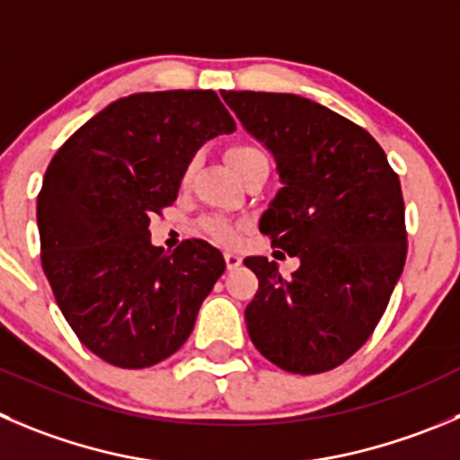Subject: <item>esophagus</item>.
Returning <instances> with one entry per match:
<instances>
[{"mask_svg":"<svg viewBox=\"0 0 460 460\" xmlns=\"http://www.w3.org/2000/svg\"><path fill=\"white\" fill-rule=\"evenodd\" d=\"M226 266L227 270H234L242 266V257L237 255V252H226Z\"/></svg>","mask_w":460,"mask_h":460,"instance_id":"esophagus-1","label":"esophagus"}]
</instances>
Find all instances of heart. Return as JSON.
Here are the masks:
<instances>
[{
	"mask_svg": "<svg viewBox=\"0 0 460 460\" xmlns=\"http://www.w3.org/2000/svg\"><path fill=\"white\" fill-rule=\"evenodd\" d=\"M255 155H261L255 146H234L233 151L227 153V160H230L233 169H237L239 164H243V162L251 160V157ZM200 230H203L209 239H214V242L218 243H226V246L234 243L239 237L237 226L218 217H205L203 221H200Z\"/></svg>",
	"mask_w": 460,
	"mask_h": 460,
	"instance_id": "b5f03b06",
	"label": "heart"
}]
</instances>
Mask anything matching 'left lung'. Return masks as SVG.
Instances as JSON below:
<instances>
[{
  "mask_svg": "<svg viewBox=\"0 0 460 460\" xmlns=\"http://www.w3.org/2000/svg\"><path fill=\"white\" fill-rule=\"evenodd\" d=\"M221 96L282 182L260 230L300 261L284 279L266 257L243 260L260 279L248 336L282 370L325 373L368 341L404 269L400 178L373 135L321 103L284 92Z\"/></svg>",
  "mask_w": 460,
  "mask_h": 460,
  "instance_id": "8db88e82",
  "label": "left lung"
}]
</instances>
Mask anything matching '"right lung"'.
<instances>
[{
	"label": "right lung",
	"instance_id": "1",
	"mask_svg": "<svg viewBox=\"0 0 460 460\" xmlns=\"http://www.w3.org/2000/svg\"><path fill=\"white\" fill-rule=\"evenodd\" d=\"M237 130L217 92H137L83 124L38 196L42 269L81 343L119 368L172 357L226 270L203 239L169 255L148 223L176 200L196 151Z\"/></svg>",
	"mask_w": 460,
	"mask_h": 460
}]
</instances>
